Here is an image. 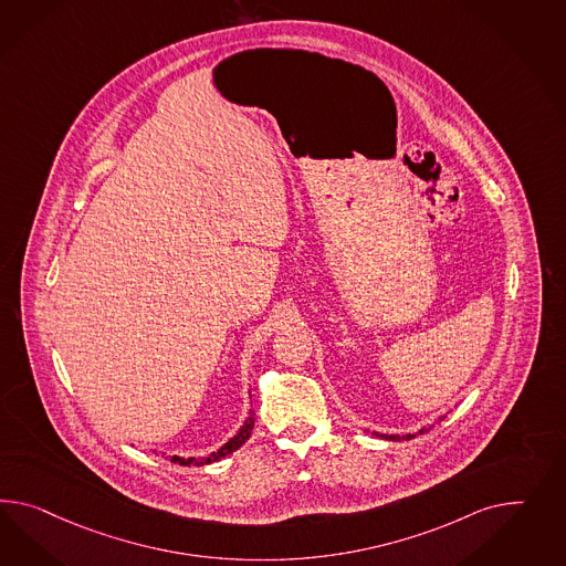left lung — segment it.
<instances>
[{
  "instance_id": "8db88e82",
  "label": "left lung",
  "mask_w": 566,
  "mask_h": 566,
  "mask_svg": "<svg viewBox=\"0 0 566 566\" xmlns=\"http://www.w3.org/2000/svg\"><path fill=\"white\" fill-rule=\"evenodd\" d=\"M439 420H443V413H441V416H437V418L432 420V424H427V427H422L420 430H416V432H406V434H387V432H375V430H373V434H377V437H381V439H387V441H403V439H412V437H418V434L427 432L428 428L434 427V422H439Z\"/></svg>"
}]
</instances>
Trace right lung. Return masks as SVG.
Here are the masks:
<instances>
[{
  "mask_svg": "<svg viewBox=\"0 0 566 566\" xmlns=\"http://www.w3.org/2000/svg\"><path fill=\"white\" fill-rule=\"evenodd\" d=\"M253 424H255V412L249 408V416H247V420H244L243 427L237 430V434L234 437H230L227 443L222 444L220 449H216L214 453H210V455H203V458H181V455H168L170 461H177V463H181V465H206V463H214V461H220L222 458H227L230 455L232 451H237L241 444L251 437V430H253ZM156 451V449H154ZM163 455H167L165 451H160Z\"/></svg>",
  "mask_w": 566,
  "mask_h": 566,
  "instance_id": "1",
  "label": "right lung"
}]
</instances>
